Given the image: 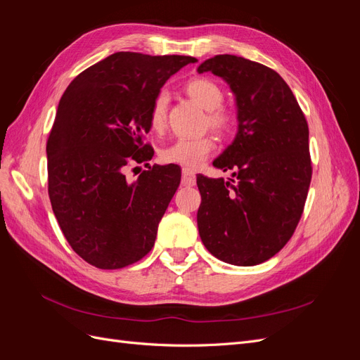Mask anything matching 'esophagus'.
Wrapping results in <instances>:
<instances>
[{"label":"esophagus","instance_id":"1","mask_svg":"<svg viewBox=\"0 0 360 360\" xmlns=\"http://www.w3.org/2000/svg\"><path fill=\"white\" fill-rule=\"evenodd\" d=\"M195 181H197V179H195V174L188 168H183V172H181V184H183V186H193Z\"/></svg>","mask_w":360,"mask_h":360}]
</instances>
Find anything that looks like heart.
<instances>
[{
  "mask_svg": "<svg viewBox=\"0 0 360 360\" xmlns=\"http://www.w3.org/2000/svg\"><path fill=\"white\" fill-rule=\"evenodd\" d=\"M184 91L192 101L207 111L205 127H210L217 135H228L236 126V115L222 106L224 90L221 85L209 78H193L184 85ZM169 97L160 91L150 108V126L155 132H162L167 124ZM216 144L210 135L198 138H180L160 151V159L165 163H174L188 169H197L212 155Z\"/></svg>",
  "mask_w": 360,
  "mask_h": 360,
  "instance_id": "1",
  "label": "heart"
}]
</instances>
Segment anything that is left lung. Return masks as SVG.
I'll use <instances>...</instances> for the list:
<instances>
[{"mask_svg": "<svg viewBox=\"0 0 360 360\" xmlns=\"http://www.w3.org/2000/svg\"><path fill=\"white\" fill-rule=\"evenodd\" d=\"M230 84L238 132L213 165L236 180L198 174L200 237L234 266L264 263L296 231L312 177L307 118L287 82L264 64L214 56L198 68Z\"/></svg>", "mask_w": 360, "mask_h": 360, "instance_id": "8db88e82", "label": "left lung"}]
</instances>
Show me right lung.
Returning <instances> with one entry per match:
<instances>
[{"label":"right lung","instance_id":"1","mask_svg":"<svg viewBox=\"0 0 360 360\" xmlns=\"http://www.w3.org/2000/svg\"><path fill=\"white\" fill-rule=\"evenodd\" d=\"M195 61L115 52L64 91L46 143L48 193L64 237L89 264L122 269L153 248L181 171L153 165L127 183L124 169L148 165L151 103L171 75Z\"/></svg>","mask_w":360,"mask_h":360}]
</instances>
